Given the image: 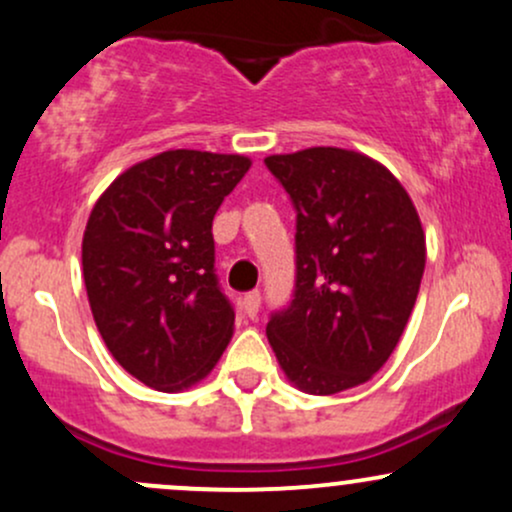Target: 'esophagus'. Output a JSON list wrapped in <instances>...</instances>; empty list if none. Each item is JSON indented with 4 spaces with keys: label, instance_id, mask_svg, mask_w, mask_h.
<instances>
[{
    "label": "esophagus",
    "instance_id": "1",
    "mask_svg": "<svg viewBox=\"0 0 512 512\" xmlns=\"http://www.w3.org/2000/svg\"><path fill=\"white\" fill-rule=\"evenodd\" d=\"M260 301H262L260 291H247V294L243 296V308H245L247 316L250 318L257 316V311H260Z\"/></svg>",
    "mask_w": 512,
    "mask_h": 512
}]
</instances>
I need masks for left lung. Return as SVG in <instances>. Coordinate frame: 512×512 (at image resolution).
I'll return each instance as SVG.
<instances>
[{"instance_id": "1", "label": "left lung", "mask_w": 512, "mask_h": 512, "mask_svg": "<svg viewBox=\"0 0 512 512\" xmlns=\"http://www.w3.org/2000/svg\"><path fill=\"white\" fill-rule=\"evenodd\" d=\"M296 209V284L267 338L286 379L330 396L396 350L418 299L425 233L411 196L372 157L308 148L265 157Z\"/></svg>"}]
</instances>
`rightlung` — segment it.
Instances as JSON below:
<instances>
[{
	"label": "right lung",
	"instance_id": "add662e5",
	"mask_svg": "<svg viewBox=\"0 0 512 512\" xmlns=\"http://www.w3.org/2000/svg\"><path fill=\"white\" fill-rule=\"evenodd\" d=\"M250 165L243 155L167 150L119 174L89 213L82 272L94 323L150 389H189L233 335L211 226Z\"/></svg>",
	"mask_w": 512,
	"mask_h": 512
}]
</instances>
